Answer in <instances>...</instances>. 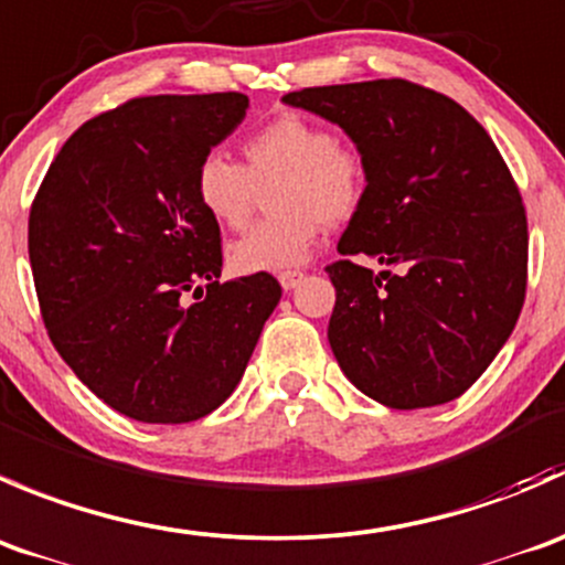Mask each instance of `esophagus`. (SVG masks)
I'll return each mask as SVG.
<instances>
[{"label": "esophagus", "mask_w": 565, "mask_h": 565, "mask_svg": "<svg viewBox=\"0 0 565 565\" xmlns=\"http://www.w3.org/2000/svg\"><path fill=\"white\" fill-rule=\"evenodd\" d=\"M301 280H305V275H301V271H282L280 275V285L285 290H290V288H296V285H299Z\"/></svg>", "instance_id": "1"}]
</instances>
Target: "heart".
I'll return each mask as SVG.
<instances>
[{"mask_svg":"<svg viewBox=\"0 0 565 565\" xmlns=\"http://www.w3.org/2000/svg\"><path fill=\"white\" fill-rule=\"evenodd\" d=\"M244 167L225 153H205L194 167V198L222 227H242L269 189L271 211L227 247L236 271H280L301 264L327 225L351 220L365 205L371 164L323 122L280 115L242 142Z\"/></svg>","mask_w":565,"mask_h":565,"instance_id":"1","label":"heart"}]
</instances>
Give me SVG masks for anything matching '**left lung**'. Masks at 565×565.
I'll return each instance as SVG.
<instances>
[{
	"label": "left lung",
	"mask_w": 565,
	"mask_h": 565,
	"mask_svg": "<svg viewBox=\"0 0 565 565\" xmlns=\"http://www.w3.org/2000/svg\"><path fill=\"white\" fill-rule=\"evenodd\" d=\"M282 100L338 122L371 164L343 260L327 266L340 371L390 409L465 395L511 338L527 288V216L497 145L465 106L406 79Z\"/></svg>",
	"instance_id": "left-lung-1"
}]
</instances>
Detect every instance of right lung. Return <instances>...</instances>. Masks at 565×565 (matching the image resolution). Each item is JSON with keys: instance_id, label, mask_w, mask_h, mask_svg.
<instances>
[{"instance_id": "1", "label": "right lung", "mask_w": 565, "mask_h": 565, "mask_svg": "<svg viewBox=\"0 0 565 565\" xmlns=\"http://www.w3.org/2000/svg\"><path fill=\"white\" fill-rule=\"evenodd\" d=\"M242 93L145 95L71 134L30 211V264L54 349L104 404L192 423L225 404L282 288L220 282V225L194 167L247 115Z\"/></svg>"}]
</instances>
